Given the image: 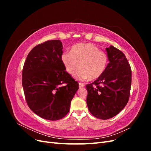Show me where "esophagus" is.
I'll return each mask as SVG.
<instances>
[{
	"mask_svg": "<svg viewBox=\"0 0 151 151\" xmlns=\"http://www.w3.org/2000/svg\"><path fill=\"white\" fill-rule=\"evenodd\" d=\"M79 88H84V87L85 86V85L84 84H83V83H79Z\"/></svg>",
	"mask_w": 151,
	"mask_h": 151,
	"instance_id": "obj_1",
	"label": "esophagus"
}]
</instances>
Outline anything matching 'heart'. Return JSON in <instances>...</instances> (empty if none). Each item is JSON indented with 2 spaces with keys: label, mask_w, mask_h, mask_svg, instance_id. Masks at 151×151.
<instances>
[{
  "label": "heart",
  "mask_w": 151,
  "mask_h": 151,
  "mask_svg": "<svg viewBox=\"0 0 151 151\" xmlns=\"http://www.w3.org/2000/svg\"><path fill=\"white\" fill-rule=\"evenodd\" d=\"M61 60L66 72L81 81L96 80L106 70L108 57L107 54L91 43H79L73 46L70 52L63 53Z\"/></svg>",
  "instance_id": "obj_1"
}]
</instances>
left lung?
Here are the masks:
<instances>
[{
    "instance_id": "1",
    "label": "left lung",
    "mask_w": 151,
    "mask_h": 151,
    "mask_svg": "<svg viewBox=\"0 0 151 151\" xmlns=\"http://www.w3.org/2000/svg\"><path fill=\"white\" fill-rule=\"evenodd\" d=\"M106 50L109 63L103 74L86 85V102L89 111L99 119L116 116L129 101L132 70L125 54L110 46Z\"/></svg>"
}]
</instances>
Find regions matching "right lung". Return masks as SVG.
Masks as SVG:
<instances>
[{"label": "right lung", "instance_id": "right-lung-1", "mask_svg": "<svg viewBox=\"0 0 151 151\" xmlns=\"http://www.w3.org/2000/svg\"><path fill=\"white\" fill-rule=\"evenodd\" d=\"M60 40L47 41L32 49L22 74L27 104L44 119L58 120L69 111L79 84L65 71Z\"/></svg>", "mask_w": 151, "mask_h": 151}]
</instances>
